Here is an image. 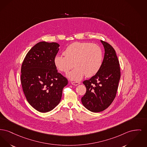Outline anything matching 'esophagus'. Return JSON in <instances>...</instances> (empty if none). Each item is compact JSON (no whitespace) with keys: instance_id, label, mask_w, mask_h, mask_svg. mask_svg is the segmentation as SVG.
I'll list each match as a JSON object with an SVG mask.
<instances>
[{"instance_id":"1","label":"esophagus","mask_w":147,"mask_h":147,"mask_svg":"<svg viewBox=\"0 0 147 147\" xmlns=\"http://www.w3.org/2000/svg\"><path fill=\"white\" fill-rule=\"evenodd\" d=\"M71 84H73L74 86H78L80 84V83H79V82H71Z\"/></svg>"}]
</instances>
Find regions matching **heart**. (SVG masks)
Returning <instances> with one entry per match:
<instances>
[{"mask_svg":"<svg viewBox=\"0 0 147 147\" xmlns=\"http://www.w3.org/2000/svg\"><path fill=\"white\" fill-rule=\"evenodd\" d=\"M63 54L64 56L57 55L54 57V65L61 72L67 73L74 65L76 68L67 74L73 80H80L85 74L86 77L94 76L103 64L102 49L95 44L74 42L66 48Z\"/></svg>","mask_w":147,"mask_h":147,"instance_id":"obj_1","label":"heart"}]
</instances>
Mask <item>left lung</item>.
<instances>
[{"instance_id":"1","label":"left lung","mask_w":147,"mask_h":147,"mask_svg":"<svg viewBox=\"0 0 147 147\" xmlns=\"http://www.w3.org/2000/svg\"><path fill=\"white\" fill-rule=\"evenodd\" d=\"M100 42L105 50L102 67L95 76L83 82L86 93L81 99L87 109L94 113L103 111L112 104L121 78L119 62L114 49L107 42Z\"/></svg>"}]
</instances>
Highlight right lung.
Instances as JSON below:
<instances>
[{
	"label": "right lung",
	"mask_w": 147,
	"mask_h": 147,
	"mask_svg": "<svg viewBox=\"0 0 147 147\" xmlns=\"http://www.w3.org/2000/svg\"><path fill=\"white\" fill-rule=\"evenodd\" d=\"M59 44L41 42L26 54L21 68L20 80L28 103L42 113L49 112L61 101L68 84L54 64Z\"/></svg>",
	"instance_id": "1"
}]
</instances>
